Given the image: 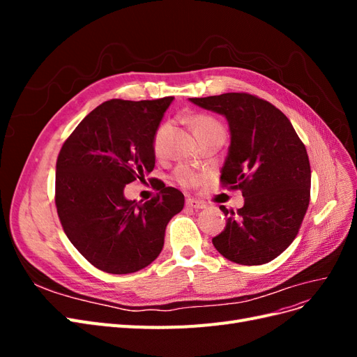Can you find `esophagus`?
Instances as JSON below:
<instances>
[{"label":"esophagus","mask_w":357,"mask_h":357,"mask_svg":"<svg viewBox=\"0 0 357 357\" xmlns=\"http://www.w3.org/2000/svg\"><path fill=\"white\" fill-rule=\"evenodd\" d=\"M186 205H188V207L193 208V210H202V208L207 207V205H205L202 201H197V199H193V198L186 199Z\"/></svg>","instance_id":"esophagus-1"}]
</instances>
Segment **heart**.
I'll return each mask as SVG.
<instances>
[{
	"label": "heart",
	"mask_w": 357,
	"mask_h": 357,
	"mask_svg": "<svg viewBox=\"0 0 357 357\" xmlns=\"http://www.w3.org/2000/svg\"><path fill=\"white\" fill-rule=\"evenodd\" d=\"M190 128L193 129V132H195V135L198 137L199 134L205 132V131H210V129H214V128H222L219 122H215L214 119L208 117V116H195L190 119ZM167 129H168V125H160L156 132H155V137H153V150L155 153H160L162 150V143H164V137L167 134ZM174 178L177 180V183H180L181 186L185 188H197L199 186L204 177L199 176L198 172H195L193 169L188 168V167H178L176 169V174H174Z\"/></svg>",
	"instance_id": "b5f03b06"
}]
</instances>
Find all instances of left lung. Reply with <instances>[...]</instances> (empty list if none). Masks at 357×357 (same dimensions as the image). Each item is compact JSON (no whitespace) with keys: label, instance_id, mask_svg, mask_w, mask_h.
I'll return each instance as SVG.
<instances>
[{"label":"left lung","instance_id":"1","mask_svg":"<svg viewBox=\"0 0 357 357\" xmlns=\"http://www.w3.org/2000/svg\"><path fill=\"white\" fill-rule=\"evenodd\" d=\"M189 101L228 121L231 146L220 181L244 197L236 211L220 205L228 220L213 245L241 265L273 261L295 240L308 208L311 169L304 143L277 107L255 95L231 92Z\"/></svg>","mask_w":357,"mask_h":357}]
</instances>
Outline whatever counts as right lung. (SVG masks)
Instances as JSON below:
<instances>
[{
  "label": "right lung",
  "instance_id": "right-lung-1",
  "mask_svg": "<svg viewBox=\"0 0 357 357\" xmlns=\"http://www.w3.org/2000/svg\"><path fill=\"white\" fill-rule=\"evenodd\" d=\"M172 100L105 101L59 152L55 202L63 232L104 273L129 274L152 264L168 222L185 205L183 193L165 185L144 204L123 193L155 168L153 137Z\"/></svg>",
  "mask_w": 357,
  "mask_h": 357
}]
</instances>
